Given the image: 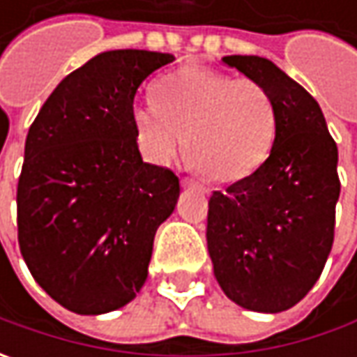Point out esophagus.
<instances>
[{
	"label": "esophagus",
	"mask_w": 357,
	"mask_h": 357,
	"mask_svg": "<svg viewBox=\"0 0 357 357\" xmlns=\"http://www.w3.org/2000/svg\"><path fill=\"white\" fill-rule=\"evenodd\" d=\"M183 186H185V188H199L202 192H206L204 186L200 185L199 181H195V178H183Z\"/></svg>",
	"instance_id": "obj_1"
}]
</instances>
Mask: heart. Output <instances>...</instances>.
<instances>
[{
    "mask_svg": "<svg viewBox=\"0 0 357 357\" xmlns=\"http://www.w3.org/2000/svg\"><path fill=\"white\" fill-rule=\"evenodd\" d=\"M155 103L137 105L132 125L144 157L169 165L185 146L195 171L216 183L248 178L266 160L276 113L252 79L190 65L158 79Z\"/></svg>",
    "mask_w": 357,
    "mask_h": 357,
    "instance_id": "b5f03b06",
    "label": "heart"
}]
</instances>
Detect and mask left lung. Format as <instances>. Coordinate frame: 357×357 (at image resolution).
<instances>
[{"label": "left lung", "mask_w": 357, "mask_h": 357, "mask_svg": "<svg viewBox=\"0 0 357 357\" xmlns=\"http://www.w3.org/2000/svg\"><path fill=\"white\" fill-rule=\"evenodd\" d=\"M222 63L268 91L276 135L258 171L213 192L208 254L234 304L278 314L308 294L332 250L337 146L316 99L270 59L227 55Z\"/></svg>", "instance_id": "obj_1"}]
</instances>
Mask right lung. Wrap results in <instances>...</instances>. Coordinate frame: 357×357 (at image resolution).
Returning a JSON list of instances; mask_svg holds the SVG:
<instances>
[{
	"instance_id": "add662e5",
	"label": "right lung",
	"mask_w": 357,
	"mask_h": 357,
	"mask_svg": "<svg viewBox=\"0 0 357 357\" xmlns=\"http://www.w3.org/2000/svg\"><path fill=\"white\" fill-rule=\"evenodd\" d=\"M172 61L144 49L103 51L63 79L27 132L21 256L35 282L81 316L137 296L157 228L176 206L178 176L144 162L132 125L139 85Z\"/></svg>"
}]
</instances>
